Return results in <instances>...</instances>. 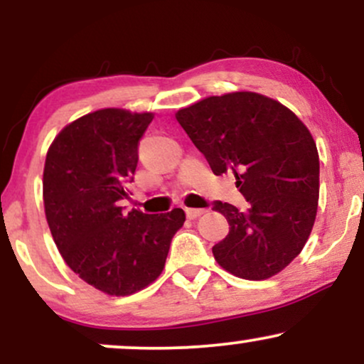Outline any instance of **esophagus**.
<instances>
[{"instance_id": "esophagus-1", "label": "esophagus", "mask_w": 364, "mask_h": 364, "mask_svg": "<svg viewBox=\"0 0 364 364\" xmlns=\"http://www.w3.org/2000/svg\"><path fill=\"white\" fill-rule=\"evenodd\" d=\"M205 208H186L188 219H196V217L205 214Z\"/></svg>"}]
</instances>
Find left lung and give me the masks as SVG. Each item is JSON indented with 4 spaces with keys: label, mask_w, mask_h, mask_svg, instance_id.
<instances>
[{
    "label": "left lung",
    "mask_w": 364,
    "mask_h": 364,
    "mask_svg": "<svg viewBox=\"0 0 364 364\" xmlns=\"http://www.w3.org/2000/svg\"><path fill=\"white\" fill-rule=\"evenodd\" d=\"M176 119L215 176L232 171L248 212L214 202L229 235L212 253L224 270L263 281L301 253L320 191V161L310 129L281 102L257 92L212 95Z\"/></svg>",
    "instance_id": "1"
}]
</instances>
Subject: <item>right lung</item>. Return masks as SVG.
Masks as SVG:
<instances>
[{"instance_id":"obj_1","label":"right lung","mask_w":364,"mask_h":364,"mask_svg":"<svg viewBox=\"0 0 364 364\" xmlns=\"http://www.w3.org/2000/svg\"><path fill=\"white\" fill-rule=\"evenodd\" d=\"M152 112L99 109L58 133L43 176L44 210L63 260L82 281L128 296L161 275L183 208L168 214L124 212L139 164V141Z\"/></svg>"}]
</instances>
